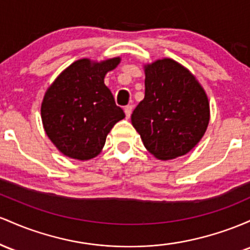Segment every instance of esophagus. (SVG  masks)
<instances>
[{
	"label": "esophagus",
	"mask_w": 250,
	"mask_h": 250,
	"mask_svg": "<svg viewBox=\"0 0 250 250\" xmlns=\"http://www.w3.org/2000/svg\"><path fill=\"white\" fill-rule=\"evenodd\" d=\"M124 112H125L126 118H130L131 113H132V106H131V105L125 106V107H124Z\"/></svg>",
	"instance_id": "esophagus-1"
}]
</instances>
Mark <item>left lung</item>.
Segmentation results:
<instances>
[{"mask_svg": "<svg viewBox=\"0 0 250 250\" xmlns=\"http://www.w3.org/2000/svg\"><path fill=\"white\" fill-rule=\"evenodd\" d=\"M145 97L131 122L144 146L162 161L192 150L210 119L206 92L186 67L172 59L145 64Z\"/></svg>", "mask_w": 250, "mask_h": 250, "instance_id": "1", "label": "left lung"}]
</instances>
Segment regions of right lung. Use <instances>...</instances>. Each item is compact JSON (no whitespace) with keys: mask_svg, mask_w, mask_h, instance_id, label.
Segmentation results:
<instances>
[{"mask_svg":"<svg viewBox=\"0 0 250 250\" xmlns=\"http://www.w3.org/2000/svg\"><path fill=\"white\" fill-rule=\"evenodd\" d=\"M120 58L81 59L55 79L44 94L41 118L48 138L64 156L87 161L100 153L111 128L125 113L104 83Z\"/></svg>","mask_w":250,"mask_h":250,"instance_id":"right-lung-1","label":"right lung"}]
</instances>
